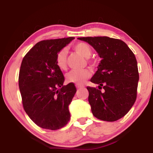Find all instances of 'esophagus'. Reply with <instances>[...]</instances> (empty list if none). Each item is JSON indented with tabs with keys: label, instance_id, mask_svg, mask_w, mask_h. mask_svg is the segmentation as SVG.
Listing matches in <instances>:
<instances>
[{
	"label": "esophagus",
	"instance_id": "34e87169",
	"mask_svg": "<svg viewBox=\"0 0 153 153\" xmlns=\"http://www.w3.org/2000/svg\"><path fill=\"white\" fill-rule=\"evenodd\" d=\"M76 88L77 89H79V88H83V85H81L76 84Z\"/></svg>",
	"mask_w": 153,
	"mask_h": 153
}]
</instances>
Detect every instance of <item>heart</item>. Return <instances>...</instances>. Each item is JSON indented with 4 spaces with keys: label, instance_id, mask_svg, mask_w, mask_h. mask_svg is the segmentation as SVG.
Wrapping results in <instances>:
<instances>
[{
    "label": "heart",
    "instance_id": "obj_1",
    "mask_svg": "<svg viewBox=\"0 0 153 153\" xmlns=\"http://www.w3.org/2000/svg\"><path fill=\"white\" fill-rule=\"evenodd\" d=\"M74 49L80 55L86 58L91 56L92 50L88 45L84 42H79L74 46ZM56 62L57 66L60 70H65L67 67V50L65 49H60L57 53L56 58ZM91 76V71L88 69H83L81 70H71L67 74L66 79L69 83L82 84Z\"/></svg>",
    "mask_w": 153,
    "mask_h": 153
}]
</instances>
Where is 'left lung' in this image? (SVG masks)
<instances>
[{
    "mask_svg": "<svg viewBox=\"0 0 153 153\" xmlns=\"http://www.w3.org/2000/svg\"><path fill=\"white\" fill-rule=\"evenodd\" d=\"M78 39L90 44L102 58L91 79L99 85V89L87 87L92 113L100 120H118L128 113L137 99L139 76L134 54L118 39L106 36Z\"/></svg>",
    "mask_w": 153,
    "mask_h": 153,
    "instance_id": "8db88e82",
    "label": "left lung"
}]
</instances>
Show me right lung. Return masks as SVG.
I'll return each instance as SVG.
<instances>
[{
	"instance_id": "add662e5",
	"label": "right lung",
	"mask_w": 153,
	"mask_h": 153,
	"mask_svg": "<svg viewBox=\"0 0 153 153\" xmlns=\"http://www.w3.org/2000/svg\"><path fill=\"white\" fill-rule=\"evenodd\" d=\"M74 37L37 42L23 58L19 86L25 111L42 128L56 130L70 119L68 106L76 92L74 83L63 85L64 76L56 65L57 53Z\"/></svg>"
}]
</instances>
